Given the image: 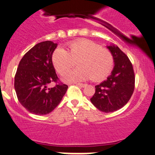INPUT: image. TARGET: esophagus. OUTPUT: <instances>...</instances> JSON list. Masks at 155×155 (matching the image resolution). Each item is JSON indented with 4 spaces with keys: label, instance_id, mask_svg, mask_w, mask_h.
<instances>
[{
    "label": "esophagus",
    "instance_id": "obj_1",
    "mask_svg": "<svg viewBox=\"0 0 155 155\" xmlns=\"http://www.w3.org/2000/svg\"><path fill=\"white\" fill-rule=\"evenodd\" d=\"M76 85L79 86V87H84V86L86 85L85 84H82V83H76Z\"/></svg>",
    "mask_w": 155,
    "mask_h": 155
}]
</instances>
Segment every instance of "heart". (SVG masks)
<instances>
[{
    "label": "heart",
    "instance_id": "heart-1",
    "mask_svg": "<svg viewBox=\"0 0 155 155\" xmlns=\"http://www.w3.org/2000/svg\"><path fill=\"white\" fill-rule=\"evenodd\" d=\"M52 61L61 75L77 62L79 68L70 71L62 78L65 82H82L91 77L94 81L102 80L108 76L114 65L113 56L107 49L85 39L71 42L67 50L61 48L56 49Z\"/></svg>",
    "mask_w": 155,
    "mask_h": 155
}]
</instances>
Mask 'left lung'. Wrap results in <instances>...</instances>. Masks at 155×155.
<instances>
[{
	"instance_id": "obj_1",
	"label": "left lung",
	"mask_w": 155,
	"mask_h": 155,
	"mask_svg": "<svg viewBox=\"0 0 155 155\" xmlns=\"http://www.w3.org/2000/svg\"><path fill=\"white\" fill-rule=\"evenodd\" d=\"M107 48L111 53L114 66L106 80L95 86L91 102L101 111L110 113L122 108L129 101L134 90L135 77L128 56L114 45Z\"/></svg>"
}]
</instances>
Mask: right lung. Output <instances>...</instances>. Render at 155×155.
I'll list each match as a JSON object with an SVG mask.
<instances>
[{"mask_svg":"<svg viewBox=\"0 0 155 155\" xmlns=\"http://www.w3.org/2000/svg\"><path fill=\"white\" fill-rule=\"evenodd\" d=\"M57 44L50 41L35 45L23 56L15 76V90L23 107L37 115L53 111L60 103L68 86L58 84L48 87L58 80L52 61Z\"/></svg>","mask_w":155,"mask_h":155,"instance_id":"add662e5","label":"right lung"}]
</instances>
